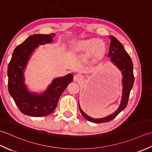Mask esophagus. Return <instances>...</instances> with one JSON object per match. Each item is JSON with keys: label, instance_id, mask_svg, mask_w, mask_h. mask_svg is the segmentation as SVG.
<instances>
[{"label": "esophagus", "instance_id": "1", "mask_svg": "<svg viewBox=\"0 0 152 152\" xmlns=\"http://www.w3.org/2000/svg\"><path fill=\"white\" fill-rule=\"evenodd\" d=\"M83 79V76L81 74L77 73L74 76V80L75 82H80Z\"/></svg>", "mask_w": 152, "mask_h": 152}]
</instances>
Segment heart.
Returning a JSON list of instances; mask_svg holds the SVG:
<instances>
[{"mask_svg":"<svg viewBox=\"0 0 152 152\" xmlns=\"http://www.w3.org/2000/svg\"><path fill=\"white\" fill-rule=\"evenodd\" d=\"M73 49L77 52H89V56L94 60H96L104 55L106 46L102 42L99 41L98 39L91 38L78 42L74 44Z\"/></svg>","mask_w":152,"mask_h":152,"instance_id":"obj_1","label":"heart"}]
</instances>
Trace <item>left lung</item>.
I'll list each match as a JSON object with an SVG mask.
<instances>
[{"mask_svg":"<svg viewBox=\"0 0 152 152\" xmlns=\"http://www.w3.org/2000/svg\"><path fill=\"white\" fill-rule=\"evenodd\" d=\"M109 37L110 38L111 42L110 44L108 57H110L112 62L114 63L120 69V70L122 71L123 96L121 104L116 112L107 116V117L101 119H94L89 117V115L83 112L79 104L80 111L81 112L83 117L86 119L87 120L93 123H96V124H101V123L108 122L112 120L123 110H124L126 108L128 103L129 98L131 90L133 88L134 81L133 64L129 55L127 53L123 45L118 40L116 39L114 37L110 36Z\"/></svg>","mask_w":152,"mask_h":152,"instance_id":"8db88e82","label":"left lung"}]
</instances>
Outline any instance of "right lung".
Segmentation results:
<instances>
[{
	"mask_svg": "<svg viewBox=\"0 0 152 152\" xmlns=\"http://www.w3.org/2000/svg\"><path fill=\"white\" fill-rule=\"evenodd\" d=\"M55 35L38 34L28 37L15 48L8 64V91L19 110L25 115L42 117L52 113L61 95L73 80L72 74L57 78L43 94L40 95L28 91L24 84L23 70L31 53L38 45L51 43Z\"/></svg>",
	"mask_w": 152,
	"mask_h": 152,
	"instance_id": "right-lung-1",
	"label": "right lung"
}]
</instances>
